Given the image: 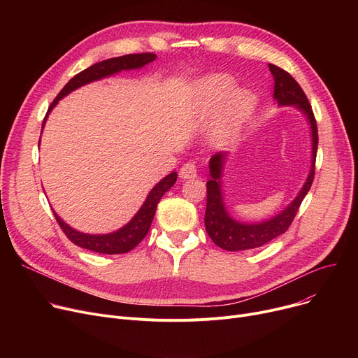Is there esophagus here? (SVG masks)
Wrapping results in <instances>:
<instances>
[{"mask_svg":"<svg viewBox=\"0 0 358 358\" xmlns=\"http://www.w3.org/2000/svg\"><path fill=\"white\" fill-rule=\"evenodd\" d=\"M180 177L184 180H190L197 177V166L194 162H187L180 168Z\"/></svg>","mask_w":358,"mask_h":358,"instance_id":"34e87169","label":"esophagus"}]
</instances>
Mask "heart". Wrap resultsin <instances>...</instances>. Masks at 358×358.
I'll use <instances>...</instances> for the list:
<instances>
[{"instance_id": "b5f03b06", "label": "heart", "mask_w": 358, "mask_h": 358, "mask_svg": "<svg viewBox=\"0 0 358 358\" xmlns=\"http://www.w3.org/2000/svg\"><path fill=\"white\" fill-rule=\"evenodd\" d=\"M232 80L227 75H217L203 84V96L200 106L204 110L215 111L232 90ZM255 99L247 90H236L231 94L223 115L213 130V138L219 143L229 142L235 138L242 122L254 108Z\"/></svg>"}]
</instances>
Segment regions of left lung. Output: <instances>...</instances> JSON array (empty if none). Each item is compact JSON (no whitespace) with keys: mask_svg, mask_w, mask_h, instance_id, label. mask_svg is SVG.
Here are the masks:
<instances>
[{"mask_svg":"<svg viewBox=\"0 0 358 358\" xmlns=\"http://www.w3.org/2000/svg\"><path fill=\"white\" fill-rule=\"evenodd\" d=\"M274 77V100L278 106H296L306 116L312 131V165L306 182L300 189L296 199L285 210L271 219L258 223H242L231 217L224 208L222 197V173L223 164L227 159V152H217L210 158L209 169L210 178L208 181V203H206L204 227L212 241L217 247L227 251H243L266 245L267 242L285 234L292 224L300 204L310 190L315 177V161L317 150V126L313 116L310 103L303 92L302 87L292 77L289 72L273 64L268 65Z\"/></svg>","mask_w":358,"mask_h":358,"instance_id":"left-lung-1","label":"left lung"}]
</instances>
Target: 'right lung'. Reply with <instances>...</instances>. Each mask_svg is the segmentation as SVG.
<instances>
[{
	"instance_id": "1",
	"label": "right lung",
	"mask_w": 358,
	"mask_h": 358,
	"mask_svg": "<svg viewBox=\"0 0 358 358\" xmlns=\"http://www.w3.org/2000/svg\"><path fill=\"white\" fill-rule=\"evenodd\" d=\"M155 58H157L155 53L124 55V56H117V58H111V59L97 62V64L91 65L90 68L81 71L80 73L75 75L73 78H71L68 81V84L61 90L58 96H56V99L53 100V103L50 104V107L46 113L43 126H45V122L48 119V115L50 113V110L56 104H58V101L61 99L68 96V94L72 92L73 90H77L85 84H90L92 81L110 77V75H113V73H117L122 71H130V69H139V68L145 66L146 64L155 61ZM176 181H177L176 171L164 177L154 187V189L149 192L146 200L142 204V208L138 210V213L134 217H131V220L129 223H126L124 227L120 228L119 231L106 234V235H90V234H83L80 231H75L73 228L69 227V224H66L58 215H56L55 210H52V212L55 215L56 222L59 223V227L68 236V239H71V242H73L75 245L94 251V252H99V254H124V252H129L134 250L138 243L146 236V234L150 228V223H152V219L155 216L157 206H158L161 197L169 189H171V187L176 184Z\"/></svg>"
}]
</instances>
